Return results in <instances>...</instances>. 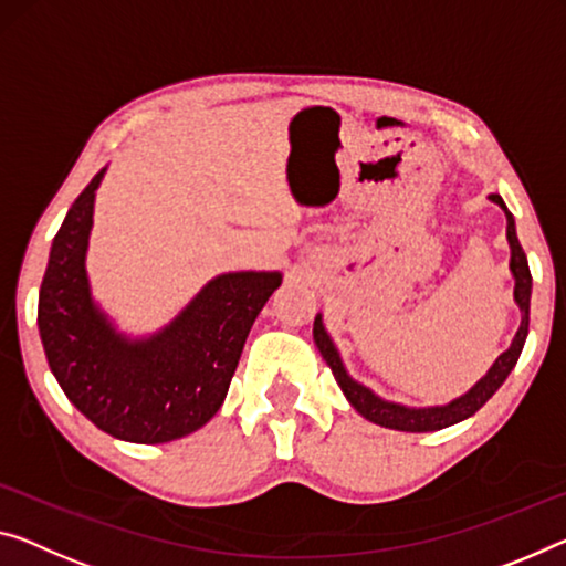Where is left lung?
I'll return each mask as SVG.
<instances>
[{
  "instance_id": "1",
  "label": "left lung",
  "mask_w": 566,
  "mask_h": 566,
  "mask_svg": "<svg viewBox=\"0 0 566 566\" xmlns=\"http://www.w3.org/2000/svg\"><path fill=\"white\" fill-rule=\"evenodd\" d=\"M491 199L499 207H503V212H506V220H509L511 273H514V277H516L514 295H516V303H518V308H521V313H524V316H521V326H518V332L514 336V344L509 346V352H503L499 359H495V364L489 369V374H485V377L478 381L471 392L453 399V402L446 405V407H424V410H412V407L385 402V399H379L377 395L371 392V389L359 385V381H354L349 374H346L342 359H338L336 346L326 334L324 321H321V316H316V321H313V342H316L321 356H324L328 367H332L334 379L338 381V387H342V392L346 395V399H349L354 410L359 412L361 417H367L369 422L381 424V428L402 430V432H432V430L450 428V424L465 420V417H471V415L481 410V407L495 395V389H499L503 381H506L511 369L516 367L521 349H524V344H526V334H528L532 271H528L526 253H524V248H521V242H518L514 214H511L509 207L503 205L501 195H491Z\"/></svg>"
}]
</instances>
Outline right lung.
Listing matches in <instances>:
<instances>
[{"instance_id":"obj_1","label":"right lung","mask_w":566,"mask_h":566,"mask_svg":"<svg viewBox=\"0 0 566 566\" xmlns=\"http://www.w3.org/2000/svg\"><path fill=\"white\" fill-rule=\"evenodd\" d=\"M95 174L52 240L38 326L67 399L103 432L128 442H169L220 410L242 346L281 273H228L210 281L171 324L146 342L116 334L91 298L85 250Z\"/></svg>"}]
</instances>
